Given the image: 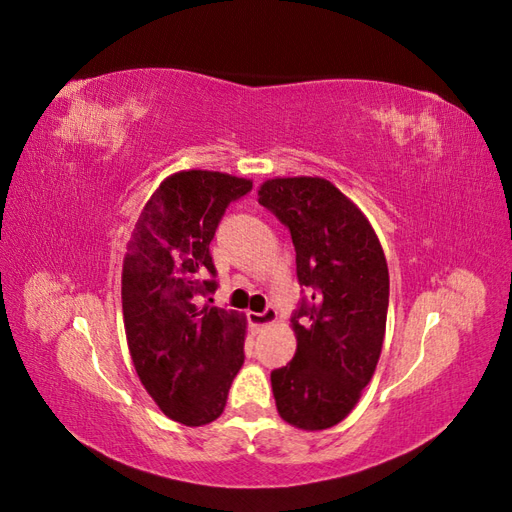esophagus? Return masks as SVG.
<instances>
[{"mask_svg": "<svg viewBox=\"0 0 512 512\" xmlns=\"http://www.w3.org/2000/svg\"><path fill=\"white\" fill-rule=\"evenodd\" d=\"M247 320H250L254 329H265V327H271V324L277 320V312H275V307H267L265 312H260V314H256V312L247 314Z\"/></svg>", "mask_w": 512, "mask_h": 512, "instance_id": "34e87169", "label": "esophagus"}]
</instances>
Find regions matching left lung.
I'll return each mask as SVG.
<instances>
[{"mask_svg": "<svg viewBox=\"0 0 512 512\" xmlns=\"http://www.w3.org/2000/svg\"><path fill=\"white\" fill-rule=\"evenodd\" d=\"M258 203L290 230L297 280L309 290L292 316L294 359L271 371L275 406L294 427L327 429L350 414L376 371L389 267L365 215L327 179L265 181Z\"/></svg>", "mask_w": 512, "mask_h": 512, "instance_id": "obj_1", "label": "left lung"}]
</instances>
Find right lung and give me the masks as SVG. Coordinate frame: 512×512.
Here are the masks:
<instances>
[{
	"instance_id": "1",
	"label": "right lung",
	"mask_w": 512,
	"mask_h": 512,
	"mask_svg": "<svg viewBox=\"0 0 512 512\" xmlns=\"http://www.w3.org/2000/svg\"><path fill=\"white\" fill-rule=\"evenodd\" d=\"M250 190L252 181L211 170L175 173L149 198L123 260L136 374L166 416L190 427L224 412L245 361V320L200 301L218 290L209 243L228 205Z\"/></svg>"
}]
</instances>
